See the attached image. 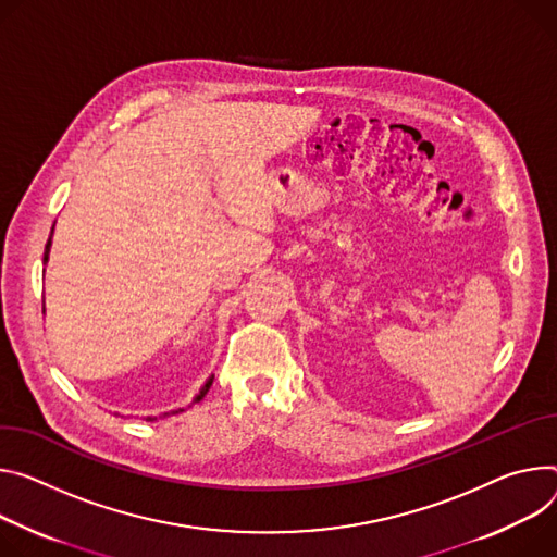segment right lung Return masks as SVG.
<instances>
[{"instance_id": "right-lung-1", "label": "right lung", "mask_w": 557, "mask_h": 557, "mask_svg": "<svg viewBox=\"0 0 557 557\" xmlns=\"http://www.w3.org/2000/svg\"><path fill=\"white\" fill-rule=\"evenodd\" d=\"M53 231H55V224H53ZM53 231H50V237H48V242H46V250H44V267H46V262H48V252H50V244H53ZM213 377L215 375H211L205 384H201V388H199V393L193 397V401L190 404H195V401H199L201 397H205L207 393H209V388H211V384H213ZM184 409H175V411H166V413H162V416H146L144 420L146 422H156L158 418H166V416H175V413H182ZM115 416H120V413H115Z\"/></svg>"}]
</instances>
